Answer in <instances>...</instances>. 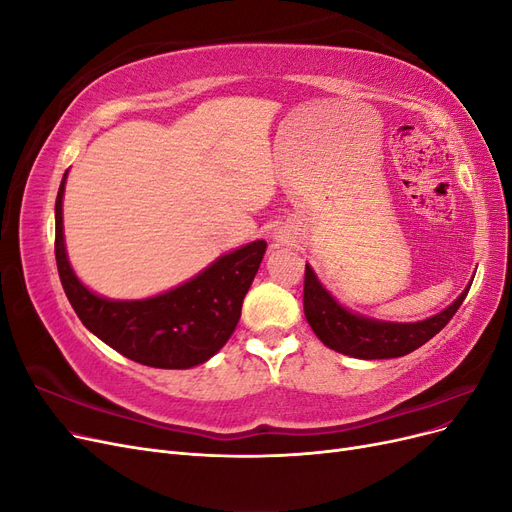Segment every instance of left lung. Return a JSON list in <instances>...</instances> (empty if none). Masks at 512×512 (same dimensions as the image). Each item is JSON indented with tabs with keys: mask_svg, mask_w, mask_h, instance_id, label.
<instances>
[{
	"mask_svg": "<svg viewBox=\"0 0 512 512\" xmlns=\"http://www.w3.org/2000/svg\"><path fill=\"white\" fill-rule=\"evenodd\" d=\"M468 290L470 286L451 305L431 318L418 322H386L350 312L322 286L314 269L305 265L303 312L309 327L327 348L365 361L397 359V356L421 348L433 335H438L446 322L455 316Z\"/></svg>",
	"mask_w": 512,
	"mask_h": 512,
	"instance_id": "8db88e82",
	"label": "left lung"
}]
</instances>
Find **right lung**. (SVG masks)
<instances>
[{
  "mask_svg": "<svg viewBox=\"0 0 512 512\" xmlns=\"http://www.w3.org/2000/svg\"><path fill=\"white\" fill-rule=\"evenodd\" d=\"M55 200V260L61 286L85 327L128 359L160 369H190L207 363L228 342L241 305L267 250L252 241L215 258L207 269L147 299H106L76 277L64 239V190Z\"/></svg>",
  "mask_w": 512,
  "mask_h": 512,
  "instance_id": "add662e5",
  "label": "right lung"
}]
</instances>
